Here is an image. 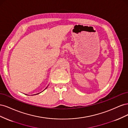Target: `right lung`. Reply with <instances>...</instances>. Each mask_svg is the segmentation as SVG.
<instances>
[{
  "mask_svg": "<svg viewBox=\"0 0 128 128\" xmlns=\"http://www.w3.org/2000/svg\"><path fill=\"white\" fill-rule=\"evenodd\" d=\"M47 87H48V86H47ZM47 87H46V88H47ZM39 94H40V93H39Z\"/></svg>",
  "mask_w": 128,
  "mask_h": 128,
  "instance_id": "obj_1",
  "label": "right lung"
}]
</instances>
